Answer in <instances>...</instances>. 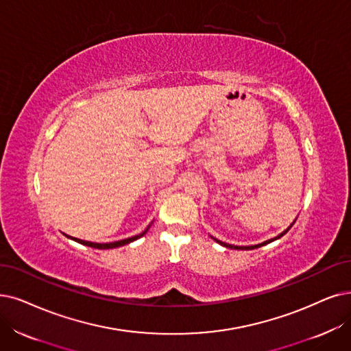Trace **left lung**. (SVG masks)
<instances>
[{"mask_svg": "<svg viewBox=\"0 0 351 351\" xmlns=\"http://www.w3.org/2000/svg\"><path fill=\"white\" fill-rule=\"evenodd\" d=\"M293 224V223H292ZM292 224H291V226L287 229V230H284L282 233H279L276 237H274V239H269V241H266V242H263V243H259V245H254V246H234V245H229V243H224V242H220V241H217V239H215V237H213V239L217 242V243H220L221 246H224V247H230V249H241V250H249V249H256V247H261V246H263V245H266V243H271V242H274V241H276V239H279V237H282L291 228H292Z\"/></svg>", "mask_w": 351, "mask_h": 351, "instance_id": "left-lung-1", "label": "left lung"}]
</instances>
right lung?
<instances>
[{
  "mask_svg": "<svg viewBox=\"0 0 351 351\" xmlns=\"http://www.w3.org/2000/svg\"><path fill=\"white\" fill-rule=\"evenodd\" d=\"M148 228H149V226H148ZM148 228H147L143 233H139V234H136V236H132V237H128V239H122V241H118V242H110V243H93V242H86V241L76 239V237H70V236H67V237H70V239L76 241V242L80 243V245L90 246V247H95V249H114V247H119V246H123V245H128V243H131V242L139 239V237H143V236L147 233Z\"/></svg>",
  "mask_w": 351,
  "mask_h": 351,
  "instance_id": "right-lung-1",
  "label": "right lung"
}]
</instances>
